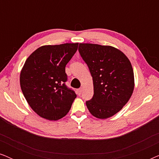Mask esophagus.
<instances>
[{"instance_id": "1", "label": "esophagus", "mask_w": 159, "mask_h": 159, "mask_svg": "<svg viewBox=\"0 0 159 159\" xmlns=\"http://www.w3.org/2000/svg\"><path fill=\"white\" fill-rule=\"evenodd\" d=\"M77 93H78V94H79V95H81V93H82V88H80V89H78Z\"/></svg>"}]
</instances>
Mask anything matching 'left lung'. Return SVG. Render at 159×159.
<instances>
[{"instance_id": "left-lung-1", "label": "left lung", "mask_w": 159, "mask_h": 159, "mask_svg": "<svg viewBox=\"0 0 159 159\" xmlns=\"http://www.w3.org/2000/svg\"><path fill=\"white\" fill-rule=\"evenodd\" d=\"M78 51L93 77L94 94L86 101L90 114L107 119L119 112L134 90V73L128 58L109 45L80 43Z\"/></svg>"}]
</instances>
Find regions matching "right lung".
Returning a JSON list of instances; mask_svg holds the SVG:
<instances>
[{
	"instance_id": "1",
	"label": "right lung",
	"mask_w": 159,
	"mask_h": 159,
	"mask_svg": "<svg viewBox=\"0 0 159 159\" xmlns=\"http://www.w3.org/2000/svg\"><path fill=\"white\" fill-rule=\"evenodd\" d=\"M78 43L43 45L34 51L20 74L23 95L32 109L43 118L58 120L69 111L77 95L65 82V67Z\"/></svg>"
}]
</instances>
